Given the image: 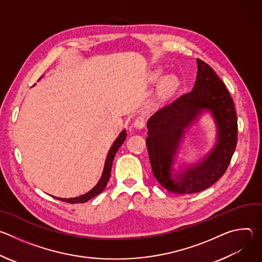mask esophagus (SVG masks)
I'll list each match as a JSON object with an SVG mask.
<instances>
[{
  "label": "esophagus",
  "instance_id": "1",
  "mask_svg": "<svg viewBox=\"0 0 262 262\" xmlns=\"http://www.w3.org/2000/svg\"><path fill=\"white\" fill-rule=\"evenodd\" d=\"M146 118L144 117V116H138L136 119H135V121H134V126L136 127V128H139V129H141V128H143L144 126H145V120Z\"/></svg>",
  "mask_w": 262,
  "mask_h": 262
}]
</instances>
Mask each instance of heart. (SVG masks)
Masks as SVG:
<instances>
[{
  "label": "heart",
  "mask_w": 262,
  "mask_h": 262,
  "mask_svg": "<svg viewBox=\"0 0 262 262\" xmlns=\"http://www.w3.org/2000/svg\"><path fill=\"white\" fill-rule=\"evenodd\" d=\"M160 72H156L155 76H154V79H157L159 77ZM177 79L174 77V76H166L160 83L159 85V88H158V97L160 99H163V98H166L168 97L169 95H171L176 87H177Z\"/></svg>",
  "instance_id": "b5f03b06"
}]
</instances>
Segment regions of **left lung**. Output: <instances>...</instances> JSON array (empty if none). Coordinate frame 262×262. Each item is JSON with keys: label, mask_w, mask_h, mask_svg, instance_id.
Returning a JSON list of instances; mask_svg holds the SVG:
<instances>
[{"label": "left lung", "mask_w": 262, "mask_h": 262, "mask_svg": "<svg viewBox=\"0 0 262 262\" xmlns=\"http://www.w3.org/2000/svg\"><path fill=\"white\" fill-rule=\"evenodd\" d=\"M198 72L192 91L159 110L148 120L146 146L157 180L173 194L199 193L225 174L237 143V116L225 84L204 61L197 59ZM203 110L213 114L218 142L212 154L194 167L174 174L172 157L183 132Z\"/></svg>", "instance_id": "left-lung-1"}]
</instances>
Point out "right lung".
I'll return each instance as SVG.
<instances>
[{"label":"right lung","mask_w":262,"mask_h":262,"mask_svg":"<svg viewBox=\"0 0 262 262\" xmlns=\"http://www.w3.org/2000/svg\"><path fill=\"white\" fill-rule=\"evenodd\" d=\"M126 138V130L123 129L120 135L117 137V139L115 140V142L113 143V145H112L110 151L107 154V157H106V160H105V163H104V168H103V171H102V175L98 181V183L94 186V188L89 191L88 193L80 196V197H76V198H68V199H65V198H57L55 197L56 199H59L63 202H67V203H71V204H74V203H84V202H87L88 200L92 199L93 197L97 196L98 194H100L104 188L105 185L108 181V178H110V175H111V170H112V164H113V160H114V157L116 155V152L118 151L119 147L122 145V143L124 142Z\"/></svg>","instance_id":"obj_1"}]
</instances>
